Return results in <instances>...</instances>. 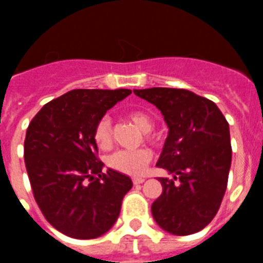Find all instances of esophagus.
Listing matches in <instances>:
<instances>
[{"label": "esophagus", "mask_w": 263, "mask_h": 263, "mask_svg": "<svg viewBox=\"0 0 263 263\" xmlns=\"http://www.w3.org/2000/svg\"><path fill=\"white\" fill-rule=\"evenodd\" d=\"M144 181V177H134V179H132V183L135 184H142Z\"/></svg>", "instance_id": "obj_1"}]
</instances>
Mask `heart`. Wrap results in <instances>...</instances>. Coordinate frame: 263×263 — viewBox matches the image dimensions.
<instances>
[{"mask_svg":"<svg viewBox=\"0 0 263 263\" xmlns=\"http://www.w3.org/2000/svg\"><path fill=\"white\" fill-rule=\"evenodd\" d=\"M128 119L134 123L142 132L152 131L154 127L152 117L144 111L134 110L128 113ZM95 143L99 148H109L111 144V123L110 119L105 116L99 120L94 131ZM152 160V153L146 148L139 150H119L113 153L107 158V164L111 169L119 171L121 173L131 176H139L147 168L148 162Z\"/></svg>","mask_w":263,"mask_h":263,"instance_id":"obj_1","label":"heart"}]
</instances>
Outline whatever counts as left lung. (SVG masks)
<instances>
[{
    "label": "left lung",
    "instance_id": "1",
    "mask_svg": "<svg viewBox=\"0 0 263 263\" xmlns=\"http://www.w3.org/2000/svg\"><path fill=\"white\" fill-rule=\"evenodd\" d=\"M161 110L166 125L157 166L172 179L160 177L161 194L152 214L166 232L185 236L210 224L224 198L232 161L229 124L213 101L183 88L134 90Z\"/></svg>",
    "mask_w": 263,
    "mask_h": 263
}]
</instances>
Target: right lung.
I'll return each mask as SVG.
<instances>
[{
    "label": "right lung",
    "instance_id": "1",
    "mask_svg": "<svg viewBox=\"0 0 263 263\" xmlns=\"http://www.w3.org/2000/svg\"><path fill=\"white\" fill-rule=\"evenodd\" d=\"M129 94L127 88L68 91L46 103L27 128L24 162L34 198L45 218L67 236H102L132 188L127 175L102 172L94 139L99 120Z\"/></svg>",
    "mask_w": 263,
    "mask_h": 263
}]
</instances>
